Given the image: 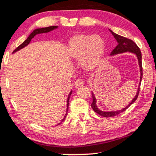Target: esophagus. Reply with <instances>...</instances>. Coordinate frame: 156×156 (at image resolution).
<instances>
[{
  "mask_svg": "<svg viewBox=\"0 0 156 156\" xmlns=\"http://www.w3.org/2000/svg\"><path fill=\"white\" fill-rule=\"evenodd\" d=\"M83 85V81L82 80H77L75 83V87L78 88V87H81V86H82Z\"/></svg>",
  "mask_w": 156,
  "mask_h": 156,
  "instance_id": "esophagus-1",
  "label": "esophagus"
}]
</instances>
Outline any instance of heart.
<instances>
[{
	"label": "heart",
	"mask_w": 156,
	"mask_h": 156,
	"mask_svg": "<svg viewBox=\"0 0 156 156\" xmlns=\"http://www.w3.org/2000/svg\"><path fill=\"white\" fill-rule=\"evenodd\" d=\"M68 54L75 60H81V66L86 70L99 68L106 51V44L100 35L78 33L68 41Z\"/></svg>",
	"instance_id": "obj_1"
}]
</instances>
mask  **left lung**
<instances>
[{
    "mask_svg": "<svg viewBox=\"0 0 156 156\" xmlns=\"http://www.w3.org/2000/svg\"><path fill=\"white\" fill-rule=\"evenodd\" d=\"M110 32L112 33V34L114 35V37L115 39L116 40L117 42H118V45L114 48L113 49V51H112L111 55L112 56H114V55L116 54H122L124 53V52H130V53L135 54L136 57H137L138 59V63H139V66H140V83H139V87L137 89V92H136V94L135 95V97L133 98V100H132L131 102L129 104L128 106L125 108H123V109L119 110V111H114V112H104V111H101V110L99 109L98 108L97 105H96V99H95V97L93 93H92V97H93V102L91 104V107L93 109V111L95 112H96L98 114L100 115L103 117H112V116H115L116 115L119 114L121 112H123L124 111L128 108L130 105L133 104V103L136 100V98L138 97L139 95V92H140V85H141V81H142V53H141V51L140 49V48L138 47L137 45L135 44V42H134L133 40L130 39H128V38H126L125 37L121 36L118 34H116L114 33L113 31L109 30Z\"/></svg>",
    "mask_w": 156,
    "mask_h": 156,
    "instance_id": "left-lung-1",
    "label": "left lung"
}]
</instances>
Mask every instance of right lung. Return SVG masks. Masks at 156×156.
I'll list each match as a JSON object with an SVG mask.
<instances>
[{
  "label": "right lung",
  "mask_w": 156,
  "mask_h": 156,
  "mask_svg": "<svg viewBox=\"0 0 156 156\" xmlns=\"http://www.w3.org/2000/svg\"><path fill=\"white\" fill-rule=\"evenodd\" d=\"M58 28V26H49V27H46V28H37V29H35V30H34L33 31L32 33H30V35L28 37V38L27 39H26L24 42H23L22 44H20V46H19L17 48H16V49H15L14 50V51H13V53H14V52H16V51H19V50L20 49H22V48H23V47H25L26 46H27V45L29 44L30 43V42L31 41V40L33 39V37H34L35 35H38V34H41V33H48V32H49V31H51V30H54V29H56V28ZM72 93H73V91H70V94L68 95V100H67V111H66V116H64V118L63 119V120H62L61 121V123H62V122H63L64 120H65V119H66V116H67V113H68V105H69V100H70V95L72 94ZM60 123H58V125H59Z\"/></svg>",
  "instance_id": "right-lung-1"
}]
</instances>
